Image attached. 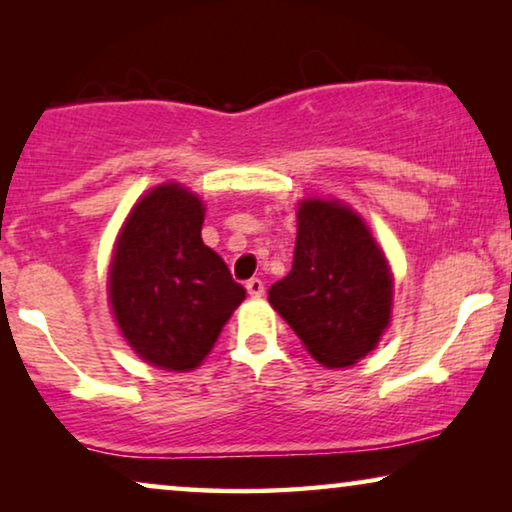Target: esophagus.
I'll use <instances>...</instances> for the list:
<instances>
[{
    "mask_svg": "<svg viewBox=\"0 0 512 512\" xmlns=\"http://www.w3.org/2000/svg\"><path fill=\"white\" fill-rule=\"evenodd\" d=\"M247 291H249L251 298H261L265 293V286H263L261 279L254 277V279H249V282H247Z\"/></svg>",
    "mask_w": 512,
    "mask_h": 512,
    "instance_id": "1",
    "label": "esophagus"
}]
</instances>
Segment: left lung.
Returning <instances> with one entry per match:
<instances>
[{"label":"left lung","instance_id":"8db88e82","mask_svg":"<svg viewBox=\"0 0 512 512\" xmlns=\"http://www.w3.org/2000/svg\"><path fill=\"white\" fill-rule=\"evenodd\" d=\"M391 298L389 263L361 216L338 200L300 202L291 272L268 300L312 359L326 368L363 359L389 326Z\"/></svg>","mask_w":512,"mask_h":512}]
</instances>
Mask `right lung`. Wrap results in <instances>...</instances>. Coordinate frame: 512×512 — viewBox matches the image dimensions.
Returning a JSON list of instances; mask_svg holds the SVG:
<instances>
[{"label":"right lung","instance_id":"obj_1","mask_svg":"<svg viewBox=\"0 0 512 512\" xmlns=\"http://www.w3.org/2000/svg\"><path fill=\"white\" fill-rule=\"evenodd\" d=\"M202 221L205 205L188 188H151L125 219L109 268V303L125 342L174 373L205 361L247 293L202 242Z\"/></svg>","mask_w":512,"mask_h":512}]
</instances>
